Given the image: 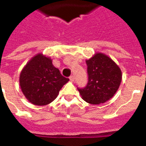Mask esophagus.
Returning a JSON list of instances; mask_svg holds the SVG:
<instances>
[{"mask_svg": "<svg viewBox=\"0 0 146 146\" xmlns=\"http://www.w3.org/2000/svg\"><path fill=\"white\" fill-rule=\"evenodd\" d=\"M70 81H71V82H73V81H74V80H75V78H74V76H70Z\"/></svg>", "mask_w": 146, "mask_h": 146, "instance_id": "obj_1", "label": "esophagus"}]
</instances>
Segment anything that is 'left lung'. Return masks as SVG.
Returning <instances> with one entry per match:
<instances>
[{
  "label": "left lung",
  "instance_id": "8db88e82",
  "mask_svg": "<svg viewBox=\"0 0 146 146\" xmlns=\"http://www.w3.org/2000/svg\"><path fill=\"white\" fill-rule=\"evenodd\" d=\"M88 83L78 91L83 100L91 104L105 103L114 97L120 87L122 73L120 67L108 56L97 52L86 60Z\"/></svg>",
  "mask_w": 146,
  "mask_h": 146
}]
</instances>
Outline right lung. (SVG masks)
Masks as SVG:
<instances>
[{
  "label": "right lung",
  "mask_w": 146,
  "mask_h": 146,
  "mask_svg": "<svg viewBox=\"0 0 146 146\" xmlns=\"http://www.w3.org/2000/svg\"><path fill=\"white\" fill-rule=\"evenodd\" d=\"M69 79L61 75L50 57L38 53L21 70L19 84L30 103L44 106L52 102Z\"/></svg>",
  "instance_id": "right-lung-1"
}]
</instances>
